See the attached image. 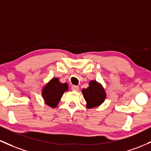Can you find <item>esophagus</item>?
Wrapping results in <instances>:
<instances>
[{
	"label": "esophagus",
	"mask_w": 151,
	"mask_h": 151,
	"mask_svg": "<svg viewBox=\"0 0 151 151\" xmlns=\"http://www.w3.org/2000/svg\"><path fill=\"white\" fill-rule=\"evenodd\" d=\"M72 89L73 91H75V92H78L79 88L78 86L74 85V86H72Z\"/></svg>",
	"instance_id": "esophagus-1"
}]
</instances>
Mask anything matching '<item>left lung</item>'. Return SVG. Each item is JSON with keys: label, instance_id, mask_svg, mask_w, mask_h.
<instances>
[{"label": "left lung", "instance_id": "obj_1", "mask_svg": "<svg viewBox=\"0 0 151 151\" xmlns=\"http://www.w3.org/2000/svg\"><path fill=\"white\" fill-rule=\"evenodd\" d=\"M82 92L86 101V107L89 109L101 105L107 97L103 86L96 80L90 81L89 87L82 89Z\"/></svg>", "mask_w": 151, "mask_h": 151}]
</instances>
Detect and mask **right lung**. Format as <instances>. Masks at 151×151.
<instances>
[{
  "mask_svg": "<svg viewBox=\"0 0 151 151\" xmlns=\"http://www.w3.org/2000/svg\"><path fill=\"white\" fill-rule=\"evenodd\" d=\"M69 90L67 83H62L57 77L52 78L43 87L41 96L44 102L51 107H56L62 97L63 94Z\"/></svg>",
  "mask_w": 151,
  "mask_h": 151,
  "instance_id": "add662e5",
  "label": "right lung"
}]
</instances>
